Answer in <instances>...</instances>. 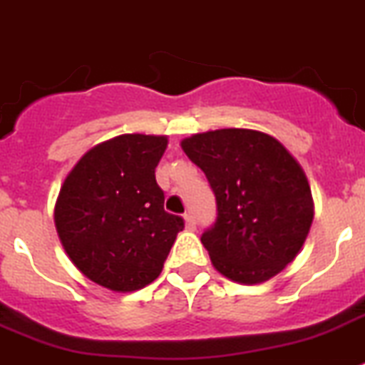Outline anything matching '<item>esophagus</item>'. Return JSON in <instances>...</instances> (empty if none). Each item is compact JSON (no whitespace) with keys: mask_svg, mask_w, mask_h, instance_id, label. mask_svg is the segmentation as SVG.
Returning <instances> with one entry per match:
<instances>
[{"mask_svg":"<svg viewBox=\"0 0 365 365\" xmlns=\"http://www.w3.org/2000/svg\"><path fill=\"white\" fill-rule=\"evenodd\" d=\"M183 220H185V229H187V231H195V229H196V222H195V218H192V215H185V216H183Z\"/></svg>","mask_w":365,"mask_h":365,"instance_id":"obj_1","label":"esophagus"}]
</instances>
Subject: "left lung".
Wrapping results in <instances>:
<instances>
[{
    "label": "left lung",
    "instance_id": "left-lung-1",
    "mask_svg": "<svg viewBox=\"0 0 365 365\" xmlns=\"http://www.w3.org/2000/svg\"><path fill=\"white\" fill-rule=\"evenodd\" d=\"M182 149L216 196V222L202 235L216 271L252 285L293 262L313 223V196L304 169L277 138L220 129L185 138Z\"/></svg>",
    "mask_w": 365,
    "mask_h": 365
}]
</instances>
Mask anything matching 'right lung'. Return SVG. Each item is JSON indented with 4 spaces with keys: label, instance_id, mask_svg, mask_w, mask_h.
Segmentation results:
<instances>
[{
    "label": "right lung",
    "instance_id": "obj_1",
    "mask_svg": "<svg viewBox=\"0 0 365 365\" xmlns=\"http://www.w3.org/2000/svg\"><path fill=\"white\" fill-rule=\"evenodd\" d=\"M165 149L167 136L121 134L85 153L61 185L56 231L72 264L101 287L129 293L156 280L183 229L154 176Z\"/></svg>",
    "mask_w": 365,
    "mask_h": 365
}]
</instances>
